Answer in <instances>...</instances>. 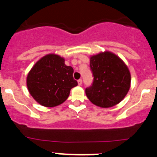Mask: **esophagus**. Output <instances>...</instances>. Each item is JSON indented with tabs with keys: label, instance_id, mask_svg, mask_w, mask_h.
Instances as JSON below:
<instances>
[{
	"label": "esophagus",
	"instance_id": "1",
	"mask_svg": "<svg viewBox=\"0 0 157 157\" xmlns=\"http://www.w3.org/2000/svg\"><path fill=\"white\" fill-rule=\"evenodd\" d=\"M82 83V80L81 78L78 80V86H81Z\"/></svg>",
	"mask_w": 157,
	"mask_h": 157
}]
</instances>
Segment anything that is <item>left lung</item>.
Returning a JSON list of instances; mask_svg holds the SVG:
<instances>
[{
	"instance_id": "1",
	"label": "left lung",
	"mask_w": 157,
	"mask_h": 157,
	"mask_svg": "<svg viewBox=\"0 0 157 157\" xmlns=\"http://www.w3.org/2000/svg\"><path fill=\"white\" fill-rule=\"evenodd\" d=\"M94 81L86 89L89 100L97 106L110 108L125 98L130 86V73L119 56L110 52L90 57Z\"/></svg>"
}]
</instances>
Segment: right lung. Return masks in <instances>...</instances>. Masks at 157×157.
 <instances>
[{
    "label": "right lung",
    "mask_w": 157,
    "mask_h": 157,
    "mask_svg": "<svg viewBox=\"0 0 157 157\" xmlns=\"http://www.w3.org/2000/svg\"><path fill=\"white\" fill-rule=\"evenodd\" d=\"M73 72L71 67L65 64L63 57L56 54L43 56L28 73L29 93L43 106H57L67 99L71 90L78 85Z\"/></svg>",
    "instance_id": "right-lung-1"
}]
</instances>
